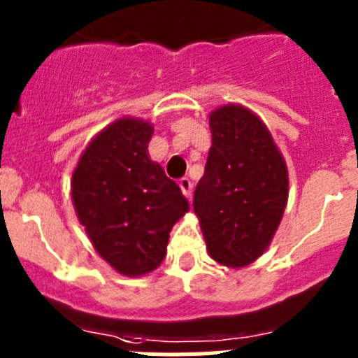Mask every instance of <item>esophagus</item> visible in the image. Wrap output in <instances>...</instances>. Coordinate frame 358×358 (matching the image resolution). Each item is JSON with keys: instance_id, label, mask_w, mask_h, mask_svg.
I'll use <instances>...</instances> for the list:
<instances>
[{"instance_id": "obj_1", "label": "esophagus", "mask_w": 358, "mask_h": 358, "mask_svg": "<svg viewBox=\"0 0 358 358\" xmlns=\"http://www.w3.org/2000/svg\"><path fill=\"white\" fill-rule=\"evenodd\" d=\"M179 188L182 189V194H185L186 199L192 197V181H189L188 177H182V179H179Z\"/></svg>"}]
</instances>
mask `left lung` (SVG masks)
Segmentation results:
<instances>
[{"mask_svg":"<svg viewBox=\"0 0 358 358\" xmlns=\"http://www.w3.org/2000/svg\"><path fill=\"white\" fill-rule=\"evenodd\" d=\"M211 148L194 195L210 256L229 268L267 251L289 201V170L267 125L240 103L210 113Z\"/></svg>","mask_w":358,"mask_h":358,"instance_id":"left-lung-1","label":"left lung"}]
</instances>
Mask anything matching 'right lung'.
Returning a JSON list of instances; mask_svg holds the SVG:
<instances>
[{"mask_svg":"<svg viewBox=\"0 0 358 358\" xmlns=\"http://www.w3.org/2000/svg\"><path fill=\"white\" fill-rule=\"evenodd\" d=\"M154 125L123 116L98 132L71 176V201L94 251L123 276H145L166 256L189 210L181 188L148 156Z\"/></svg>","mask_w":358,"mask_h":358,"instance_id":"1","label":"right lung"}]
</instances>
